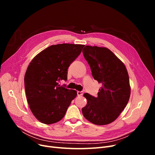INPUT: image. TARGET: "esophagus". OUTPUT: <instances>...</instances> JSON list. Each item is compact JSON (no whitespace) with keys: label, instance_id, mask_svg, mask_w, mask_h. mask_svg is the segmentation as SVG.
I'll use <instances>...</instances> for the list:
<instances>
[{"label":"esophagus","instance_id":"34e87169","mask_svg":"<svg viewBox=\"0 0 155 155\" xmlns=\"http://www.w3.org/2000/svg\"><path fill=\"white\" fill-rule=\"evenodd\" d=\"M83 94H84V92L83 91H78L77 92L78 96H82V95H83Z\"/></svg>","mask_w":155,"mask_h":155}]
</instances>
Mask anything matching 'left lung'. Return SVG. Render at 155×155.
<instances>
[{"label":"left lung","mask_w":155,"mask_h":155,"mask_svg":"<svg viewBox=\"0 0 155 155\" xmlns=\"http://www.w3.org/2000/svg\"><path fill=\"white\" fill-rule=\"evenodd\" d=\"M82 52L94 78L102 85L97 97L84 94L87 104L82 109L83 115L94 124H110L118 117L129 99L127 71L124 63L106 48L86 46Z\"/></svg>","instance_id":"8db88e82"}]
</instances>
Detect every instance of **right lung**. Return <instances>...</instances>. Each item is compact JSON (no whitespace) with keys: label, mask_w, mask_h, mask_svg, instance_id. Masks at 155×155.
<instances>
[{"label":"right lung","mask_w":155,"mask_h":155,"mask_svg":"<svg viewBox=\"0 0 155 155\" xmlns=\"http://www.w3.org/2000/svg\"><path fill=\"white\" fill-rule=\"evenodd\" d=\"M84 45L58 44L38 54L29 63L24 77L28 103L41 123L51 124L60 121L77 94L60 86L67 81L68 68L80 55Z\"/></svg>","instance_id":"1"}]
</instances>
